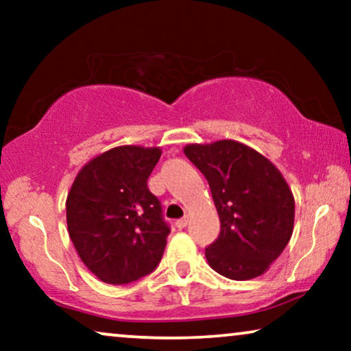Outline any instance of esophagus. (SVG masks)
<instances>
[{
    "label": "esophagus",
    "instance_id": "34e87169",
    "mask_svg": "<svg viewBox=\"0 0 351 351\" xmlns=\"http://www.w3.org/2000/svg\"><path fill=\"white\" fill-rule=\"evenodd\" d=\"M176 225H177V228H185L186 225H189V217H184V219H179L176 222Z\"/></svg>",
    "mask_w": 351,
    "mask_h": 351
}]
</instances>
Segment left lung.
Returning <instances> with one entry per match:
<instances>
[{
	"instance_id": "left-lung-1",
	"label": "left lung",
	"mask_w": 351,
	"mask_h": 351,
	"mask_svg": "<svg viewBox=\"0 0 351 351\" xmlns=\"http://www.w3.org/2000/svg\"><path fill=\"white\" fill-rule=\"evenodd\" d=\"M184 153L203 172L219 213L220 234L206 247L210 268L234 281L263 275L294 230V196L285 177L241 142L190 143Z\"/></svg>"
}]
</instances>
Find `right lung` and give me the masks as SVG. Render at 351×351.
<instances>
[{
  "instance_id": "obj_1",
  "label": "right lung",
  "mask_w": 351,
  "mask_h": 351,
  "mask_svg": "<svg viewBox=\"0 0 351 351\" xmlns=\"http://www.w3.org/2000/svg\"><path fill=\"white\" fill-rule=\"evenodd\" d=\"M161 148L123 145L95 156L66 196L70 239L86 267L108 285H128L160 263L169 234L147 180Z\"/></svg>"
}]
</instances>
